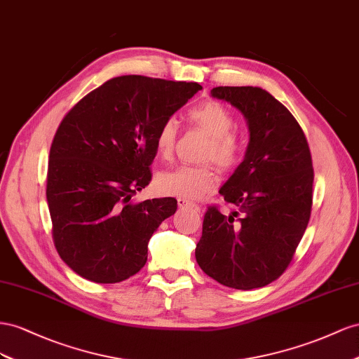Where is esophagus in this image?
I'll return each instance as SVG.
<instances>
[{"mask_svg":"<svg viewBox=\"0 0 359 359\" xmlns=\"http://www.w3.org/2000/svg\"><path fill=\"white\" fill-rule=\"evenodd\" d=\"M177 204H179L180 209H196V210H201V208L198 206V204L192 203V201H189V200H187V198H182V197L177 198Z\"/></svg>","mask_w":359,"mask_h":359,"instance_id":"obj_1","label":"esophagus"}]
</instances>
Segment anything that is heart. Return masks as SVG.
<instances>
[{
  "mask_svg": "<svg viewBox=\"0 0 359 359\" xmlns=\"http://www.w3.org/2000/svg\"><path fill=\"white\" fill-rule=\"evenodd\" d=\"M189 118L210 135V142L204 151V159H212L221 168H231L242 159L245 150L243 138L233 130L234 117L219 102H204L189 111ZM179 123L168 117L159 126L155 146L158 155L168 159L176 146ZM218 183L217 172L209 165L192 167L179 165L168 171H162L158 179V189L165 196L196 200L206 196Z\"/></svg>",
  "mask_w": 359,
  "mask_h": 359,
  "instance_id": "1",
  "label": "heart"
}]
</instances>
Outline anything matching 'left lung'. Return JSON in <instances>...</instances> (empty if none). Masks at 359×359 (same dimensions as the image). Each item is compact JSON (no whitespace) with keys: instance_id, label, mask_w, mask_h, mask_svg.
I'll return each mask as SVG.
<instances>
[{"instance_id":"8db88e82","label":"left lung","mask_w":359,"mask_h":359,"mask_svg":"<svg viewBox=\"0 0 359 359\" xmlns=\"http://www.w3.org/2000/svg\"><path fill=\"white\" fill-rule=\"evenodd\" d=\"M210 95L238 108L250 130L241 165L219 194L238 212L204 215L196 259L227 287L268 285L287 269L310 221L313 161L299 123L260 87H215Z\"/></svg>"}]
</instances>
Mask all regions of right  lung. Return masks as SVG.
I'll return each instance as SVG.
<instances>
[{
	"label": "right lung",
	"instance_id": "1",
	"mask_svg": "<svg viewBox=\"0 0 359 359\" xmlns=\"http://www.w3.org/2000/svg\"><path fill=\"white\" fill-rule=\"evenodd\" d=\"M201 90L141 75L107 81L61 120L49 151L46 200L55 248L93 283L128 280L147 262V245L177 200L132 203L151 180L155 137Z\"/></svg>",
	"mask_w": 359,
	"mask_h": 359
}]
</instances>
